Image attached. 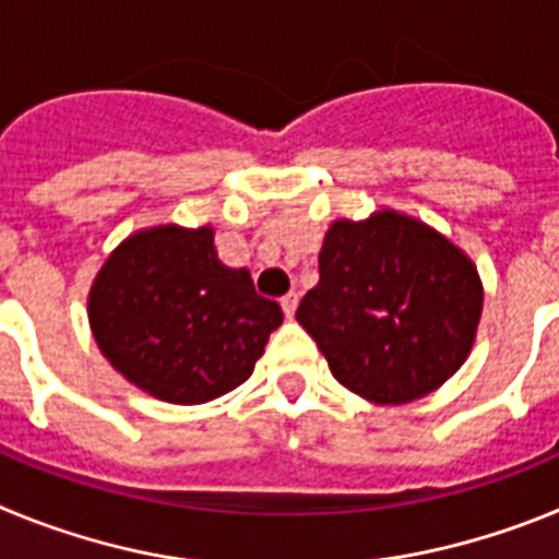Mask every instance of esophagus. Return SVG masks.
<instances>
[{
	"mask_svg": "<svg viewBox=\"0 0 559 559\" xmlns=\"http://www.w3.org/2000/svg\"><path fill=\"white\" fill-rule=\"evenodd\" d=\"M283 310H285V316H288V319H294V313H296V305H299V294H296V290H290V294H285L283 296Z\"/></svg>",
	"mask_w": 559,
	"mask_h": 559,
	"instance_id": "1",
	"label": "esophagus"
}]
</instances>
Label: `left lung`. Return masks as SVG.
I'll use <instances>...</instances> for the list:
<instances>
[{
  "mask_svg": "<svg viewBox=\"0 0 559 559\" xmlns=\"http://www.w3.org/2000/svg\"><path fill=\"white\" fill-rule=\"evenodd\" d=\"M481 302L471 257L423 221L383 210L330 226L319 283L296 322L341 386L378 406H403L462 367Z\"/></svg>",
  "mask_w": 559,
  "mask_h": 559,
  "instance_id": "left-lung-1",
  "label": "left lung"
}]
</instances>
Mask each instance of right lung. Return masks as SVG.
I'll return each mask as SVG.
<instances>
[{
    "instance_id": "1",
    "label": "right lung",
    "mask_w": 559,
    "mask_h": 559,
    "mask_svg": "<svg viewBox=\"0 0 559 559\" xmlns=\"http://www.w3.org/2000/svg\"><path fill=\"white\" fill-rule=\"evenodd\" d=\"M210 226L167 224L122 240L88 294V324L117 372L153 397L195 406L254 372L283 308L218 260Z\"/></svg>"
}]
</instances>
